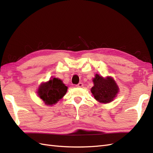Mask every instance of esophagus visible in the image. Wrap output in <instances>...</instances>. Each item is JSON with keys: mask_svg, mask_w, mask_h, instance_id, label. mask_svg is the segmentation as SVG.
I'll return each mask as SVG.
<instances>
[{"mask_svg": "<svg viewBox=\"0 0 153 153\" xmlns=\"http://www.w3.org/2000/svg\"><path fill=\"white\" fill-rule=\"evenodd\" d=\"M82 86H83V84L82 82L78 83V84L76 85V87H82Z\"/></svg>", "mask_w": 153, "mask_h": 153, "instance_id": "1", "label": "esophagus"}]
</instances>
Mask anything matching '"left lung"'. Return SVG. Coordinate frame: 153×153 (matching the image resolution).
I'll list each match as a JSON object with an SVG mask.
<instances>
[{
  "mask_svg": "<svg viewBox=\"0 0 153 153\" xmlns=\"http://www.w3.org/2000/svg\"><path fill=\"white\" fill-rule=\"evenodd\" d=\"M92 81L94 85L91 88V92L99 102L108 103L116 97L119 88L112 78H104L96 74Z\"/></svg>",
  "mask_w": 153,
  "mask_h": 153,
  "instance_id": "obj_1",
  "label": "left lung"
}]
</instances>
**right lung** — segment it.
Segmentation results:
<instances>
[{"label":"right lung","mask_w":153,"mask_h":153,"mask_svg":"<svg viewBox=\"0 0 153 153\" xmlns=\"http://www.w3.org/2000/svg\"><path fill=\"white\" fill-rule=\"evenodd\" d=\"M68 87L61 80L53 78L39 86L38 94L45 104L52 105L61 100L66 93Z\"/></svg>","instance_id":"add662e5"}]
</instances>
